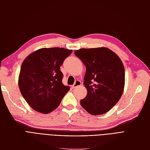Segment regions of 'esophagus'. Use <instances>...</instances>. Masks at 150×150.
<instances>
[{
	"label": "esophagus",
	"instance_id": "obj_1",
	"mask_svg": "<svg viewBox=\"0 0 150 150\" xmlns=\"http://www.w3.org/2000/svg\"><path fill=\"white\" fill-rule=\"evenodd\" d=\"M81 85V82L80 80H76V81H75V83L73 85V86H72V88H75L77 87L78 86H80Z\"/></svg>",
	"mask_w": 150,
	"mask_h": 150
}]
</instances>
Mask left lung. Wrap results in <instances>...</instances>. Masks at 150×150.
Returning a JSON list of instances; mask_svg holds the SVG:
<instances>
[{"instance_id":"8db88e82","label":"left lung","mask_w":150,"mask_h":150,"mask_svg":"<svg viewBox=\"0 0 150 150\" xmlns=\"http://www.w3.org/2000/svg\"><path fill=\"white\" fill-rule=\"evenodd\" d=\"M75 54L86 67L83 85L88 92L81 100V106L93 115L107 113L123 92L125 73L122 60L105 47L81 49Z\"/></svg>"}]
</instances>
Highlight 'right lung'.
<instances>
[{
  "label": "right lung",
  "instance_id": "1",
  "mask_svg": "<svg viewBox=\"0 0 150 150\" xmlns=\"http://www.w3.org/2000/svg\"><path fill=\"white\" fill-rule=\"evenodd\" d=\"M71 50L42 48L32 53L23 62L18 77L22 95L37 112L49 113L59 107L70 86L62 83L60 66Z\"/></svg>",
  "mask_w": 150,
  "mask_h": 150
}]
</instances>
